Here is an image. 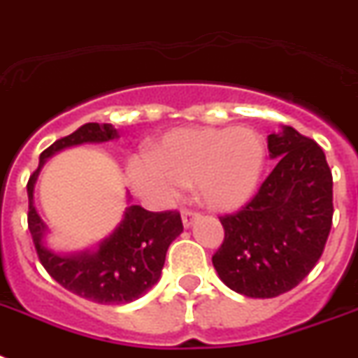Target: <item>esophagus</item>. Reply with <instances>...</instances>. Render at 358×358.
<instances>
[{
	"instance_id": "34e87169",
	"label": "esophagus",
	"mask_w": 358,
	"mask_h": 358,
	"mask_svg": "<svg viewBox=\"0 0 358 358\" xmlns=\"http://www.w3.org/2000/svg\"><path fill=\"white\" fill-rule=\"evenodd\" d=\"M200 213H196V211H191V209H184L182 211V222H184L185 228H189V226L193 224L194 220L199 219Z\"/></svg>"
}]
</instances>
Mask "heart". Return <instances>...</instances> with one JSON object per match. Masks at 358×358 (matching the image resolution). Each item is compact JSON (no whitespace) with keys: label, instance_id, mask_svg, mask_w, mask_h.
Returning <instances> with one entry per match:
<instances>
[{"label":"heart","instance_id":"1","mask_svg":"<svg viewBox=\"0 0 358 358\" xmlns=\"http://www.w3.org/2000/svg\"><path fill=\"white\" fill-rule=\"evenodd\" d=\"M264 159V141L254 130L176 129L154 145L152 156H132L127 178L139 196L156 204H171L185 184H194L208 208L231 211L254 196Z\"/></svg>","mask_w":358,"mask_h":358}]
</instances>
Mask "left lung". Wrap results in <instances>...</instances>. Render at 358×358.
<instances>
[{"label":"left lung","mask_w":358,"mask_h":358,"mask_svg":"<svg viewBox=\"0 0 358 358\" xmlns=\"http://www.w3.org/2000/svg\"><path fill=\"white\" fill-rule=\"evenodd\" d=\"M278 165L239 211L220 217L224 241L211 257L229 289L274 298L315 268L333 224V174L322 147L292 127L268 136Z\"/></svg>","instance_id":"left-lung-1"}]
</instances>
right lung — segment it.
<instances>
[{
  "label": "right lung",
  "mask_w": 358,
  "mask_h": 358,
  "mask_svg": "<svg viewBox=\"0 0 358 358\" xmlns=\"http://www.w3.org/2000/svg\"><path fill=\"white\" fill-rule=\"evenodd\" d=\"M117 138L112 124L86 123L66 138L57 139L40 154V165L27 182V224L38 259L55 281L69 292L101 305H121L138 300L154 283H158L167 248L182 231L178 211H147L130 206L124 219L95 252L78 255H58L43 246L45 224L34 208V182L49 156L71 145L108 141Z\"/></svg>",
  "instance_id": "add662e5"
}]
</instances>
